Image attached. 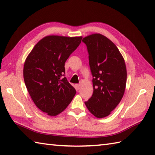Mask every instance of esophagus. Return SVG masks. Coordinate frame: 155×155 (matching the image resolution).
<instances>
[{
	"label": "esophagus",
	"instance_id": "esophagus-1",
	"mask_svg": "<svg viewBox=\"0 0 155 155\" xmlns=\"http://www.w3.org/2000/svg\"><path fill=\"white\" fill-rule=\"evenodd\" d=\"M81 84H77V89H78V90H79L80 88H81Z\"/></svg>",
	"mask_w": 155,
	"mask_h": 155
}]
</instances>
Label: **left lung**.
I'll return each instance as SVG.
<instances>
[{
	"label": "left lung",
	"instance_id": "left-lung-1",
	"mask_svg": "<svg viewBox=\"0 0 155 155\" xmlns=\"http://www.w3.org/2000/svg\"><path fill=\"white\" fill-rule=\"evenodd\" d=\"M87 45L93 94L84 102L97 118L106 117L123 98L127 83V68L117 46L101 34H93L83 39Z\"/></svg>",
	"mask_w": 155,
	"mask_h": 155
}]
</instances>
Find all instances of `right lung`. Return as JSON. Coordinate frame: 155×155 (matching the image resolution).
Listing matches in <instances>:
<instances>
[{"label": "right lung", "mask_w": 155, "mask_h": 155, "mask_svg": "<svg viewBox=\"0 0 155 155\" xmlns=\"http://www.w3.org/2000/svg\"><path fill=\"white\" fill-rule=\"evenodd\" d=\"M82 38L47 36L26 58L23 69L26 87L36 106L49 116L62 113L76 94L64 77V63Z\"/></svg>", "instance_id": "obj_1"}]
</instances>
